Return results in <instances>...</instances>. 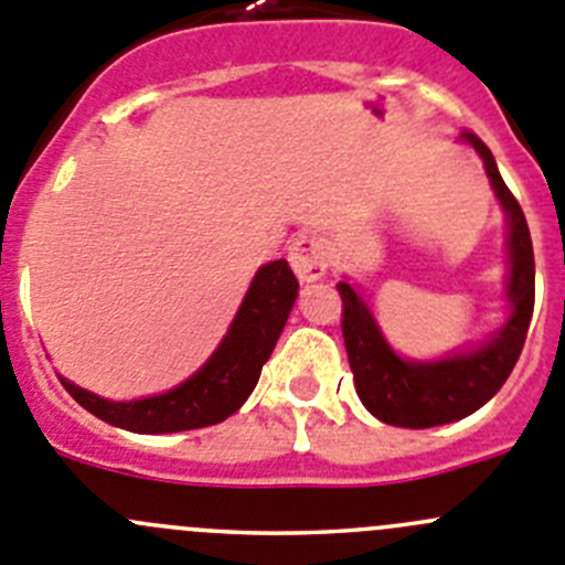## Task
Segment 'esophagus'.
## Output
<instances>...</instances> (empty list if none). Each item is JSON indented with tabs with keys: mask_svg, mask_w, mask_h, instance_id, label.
Segmentation results:
<instances>
[{
	"mask_svg": "<svg viewBox=\"0 0 565 565\" xmlns=\"http://www.w3.org/2000/svg\"><path fill=\"white\" fill-rule=\"evenodd\" d=\"M289 265L300 281H320L329 270V247L318 234H298L289 245Z\"/></svg>",
	"mask_w": 565,
	"mask_h": 565,
	"instance_id": "obj_1",
	"label": "esophagus"
}]
</instances>
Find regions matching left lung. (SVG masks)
I'll return each mask as SVG.
<instances>
[{"label":"left lung","instance_id":"8db88e82","mask_svg":"<svg viewBox=\"0 0 565 565\" xmlns=\"http://www.w3.org/2000/svg\"><path fill=\"white\" fill-rule=\"evenodd\" d=\"M460 141L471 145L482 158L490 189L508 220L504 295L510 309L502 329L479 345L462 348L440 360H404L379 329L360 289L348 281L337 284L342 295V337L348 365L354 371L356 395L367 413L404 429L455 424L488 404L519 362L535 307V256L524 211L499 175L497 158L484 141L468 130H462Z\"/></svg>","mask_w":565,"mask_h":565}]
</instances>
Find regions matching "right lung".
<instances>
[{
  "label": "right lung",
  "mask_w": 565,
  "mask_h": 565,
  "mask_svg": "<svg viewBox=\"0 0 565 565\" xmlns=\"http://www.w3.org/2000/svg\"><path fill=\"white\" fill-rule=\"evenodd\" d=\"M295 298L298 278L284 258L258 267L214 354L186 382L167 393L145 395L134 402H110L63 376L61 384L99 420L139 435H170L214 426L247 402L262 376V365L270 360L287 326Z\"/></svg>",
  "instance_id": "right-lung-1"
}]
</instances>
